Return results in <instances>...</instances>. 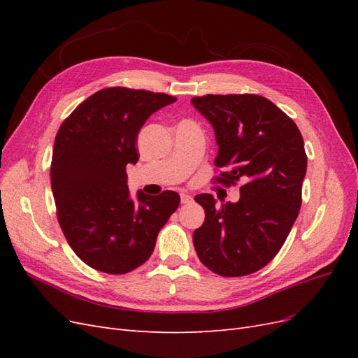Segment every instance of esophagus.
<instances>
[{"instance_id": "34e87169", "label": "esophagus", "mask_w": 358, "mask_h": 358, "mask_svg": "<svg viewBox=\"0 0 358 358\" xmlns=\"http://www.w3.org/2000/svg\"><path fill=\"white\" fill-rule=\"evenodd\" d=\"M192 201V197L188 196V194H180V203L182 204H188Z\"/></svg>"}]
</instances>
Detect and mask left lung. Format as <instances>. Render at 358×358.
Returning <instances> with one entry per match:
<instances>
[{
  "instance_id": "8db88e82",
  "label": "left lung",
  "mask_w": 358,
  "mask_h": 358,
  "mask_svg": "<svg viewBox=\"0 0 358 358\" xmlns=\"http://www.w3.org/2000/svg\"><path fill=\"white\" fill-rule=\"evenodd\" d=\"M191 103L215 131V166L229 169L216 180L245 182L239 201L220 208L210 194L196 196L206 218L192 234L194 248L213 273H254L272 262L297 220L308 166L303 137L262 95H204Z\"/></svg>"
}]
</instances>
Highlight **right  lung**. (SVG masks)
I'll return each mask as SVG.
<instances>
[{"label": "right lung", "mask_w": 358, "mask_h": 358, "mask_svg": "<svg viewBox=\"0 0 358 358\" xmlns=\"http://www.w3.org/2000/svg\"><path fill=\"white\" fill-rule=\"evenodd\" d=\"M175 101L167 94L107 88L76 107L58 129L50 166L58 221L76 255L95 270L124 275L142 266L178 209L175 191H138L133 199L127 185L140 128Z\"/></svg>", "instance_id": "1"}]
</instances>
